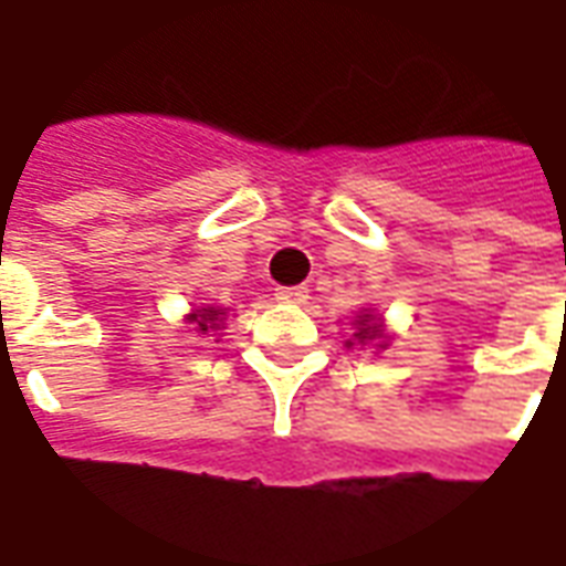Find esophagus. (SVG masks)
Wrapping results in <instances>:
<instances>
[{
  "label": "esophagus",
  "mask_w": 566,
  "mask_h": 566,
  "mask_svg": "<svg viewBox=\"0 0 566 566\" xmlns=\"http://www.w3.org/2000/svg\"><path fill=\"white\" fill-rule=\"evenodd\" d=\"M274 295H277L280 304H301V301L307 298V289H304V286L277 289V292H274Z\"/></svg>",
  "instance_id": "esophagus-1"
}]
</instances>
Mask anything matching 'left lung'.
<instances>
[{"instance_id": "obj_1", "label": "left lung", "mask_w": 566, "mask_h": 566, "mask_svg": "<svg viewBox=\"0 0 566 566\" xmlns=\"http://www.w3.org/2000/svg\"><path fill=\"white\" fill-rule=\"evenodd\" d=\"M391 344V334L386 332V323L374 307H361V311L353 316V334L346 346H374L377 353H382L386 346Z\"/></svg>"}]
</instances>
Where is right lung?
Listing matches in <instances>:
<instances>
[{
    "label": "right lung",
    "instance_id": "obj_1",
    "mask_svg": "<svg viewBox=\"0 0 566 566\" xmlns=\"http://www.w3.org/2000/svg\"><path fill=\"white\" fill-rule=\"evenodd\" d=\"M226 316H229V307H217V304H205V307H192V311L184 316V323L192 328V332L201 337V334H220L226 328Z\"/></svg>",
    "mask_w": 566,
    "mask_h": 566
}]
</instances>
